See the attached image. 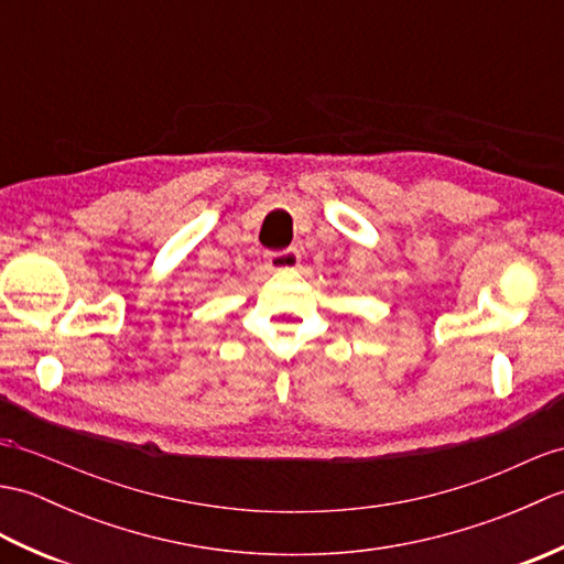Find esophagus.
Instances as JSON below:
<instances>
[{
    "label": "esophagus",
    "mask_w": 564,
    "mask_h": 564,
    "mask_svg": "<svg viewBox=\"0 0 564 564\" xmlns=\"http://www.w3.org/2000/svg\"><path fill=\"white\" fill-rule=\"evenodd\" d=\"M267 263L273 271H291L301 267V254L293 247L281 251H267Z\"/></svg>",
    "instance_id": "34e87169"
}]
</instances>
